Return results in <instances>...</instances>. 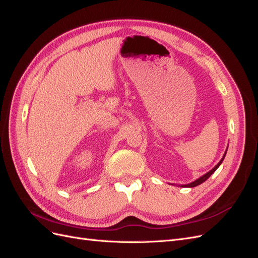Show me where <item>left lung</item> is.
<instances>
[{
  "mask_svg": "<svg viewBox=\"0 0 258 258\" xmlns=\"http://www.w3.org/2000/svg\"><path fill=\"white\" fill-rule=\"evenodd\" d=\"M227 151H228V149L225 150V152H224V154H223V156H222V159L220 160V162L218 163V164H217L215 167H213V168L211 169V171H209L208 173H206L205 175H203L202 177H199L198 179H196V180H195V181H192V183H190V184L180 185V186H181V187H196V186H198V185H200V184H203L204 181H206L207 179H208V178L211 176V175H212L213 173H215V172L217 171V168H218L220 165H221V163L223 162V160H224V158H225V154H227Z\"/></svg>",
  "mask_w": 258,
  "mask_h": 258,
  "instance_id": "8db88e82",
  "label": "left lung"
}]
</instances>
